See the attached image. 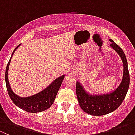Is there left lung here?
Instances as JSON below:
<instances>
[{"instance_id":"left-lung-1","label":"left lung","mask_w":135,"mask_h":135,"mask_svg":"<svg viewBox=\"0 0 135 135\" xmlns=\"http://www.w3.org/2000/svg\"><path fill=\"white\" fill-rule=\"evenodd\" d=\"M110 41L112 42L110 46L119 54L123 63V79L118 88L107 95H89L78 81L76 82V93L79 104L85 112L92 115H103L116 110L124 100L129 87L130 77L124 52L112 39Z\"/></svg>"}]
</instances>
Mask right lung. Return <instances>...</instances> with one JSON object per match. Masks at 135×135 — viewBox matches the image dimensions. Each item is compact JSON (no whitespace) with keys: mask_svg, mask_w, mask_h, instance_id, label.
I'll return each instance as SVG.
<instances>
[{"mask_svg":"<svg viewBox=\"0 0 135 135\" xmlns=\"http://www.w3.org/2000/svg\"><path fill=\"white\" fill-rule=\"evenodd\" d=\"M20 45L21 44L18 45L15 48L13 53H12V55ZM12 57H11V58H12ZM11 58L9 59L8 63L6 66V73H5L6 88H7L8 93L11 100L13 101V103L17 107L26 112H40L44 111V110L48 109L52 105L54 100H55L56 95L57 94L60 87H61L65 75H62L57 78L47 88H46L44 90L42 91L40 93L32 95L31 97H20L16 95L12 90L10 86H9L8 79V71Z\"/></svg>","mask_w":135,"mask_h":135,"instance_id":"obj_1","label":"right lung"}]
</instances>
